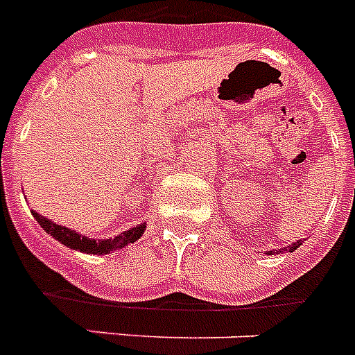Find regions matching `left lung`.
Masks as SVG:
<instances>
[{
  "label": "left lung",
  "instance_id": "left-lung-1",
  "mask_svg": "<svg viewBox=\"0 0 355 355\" xmlns=\"http://www.w3.org/2000/svg\"><path fill=\"white\" fill-rule=\"evenodd\" d=\"M299 244H301V241H297V243H293L292 246L284 248V250H282V252H293V250H297ZM275 252H277V250H273V252H270V255H273V253H275Z\"/></svg>",
  "mask_w": 355,
  "mask_h": 355
}]
</instances>
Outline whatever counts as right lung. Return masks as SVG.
Returning a JSON list of instances; mask_svg holds the SVG:
<instances>
[{
	"label": "right lung",
	"mask_w": 355,
	"mask_h": 355,
	"mask_svg": "<svg viewBox=\"0 0 355 355\" xmlns=\"http://www.w3.org/2000/svg\"><path fill=\"white\" fill-rule=\"evenodd\" d=\"M34 218L37 220V224L45 230L47 233H51L56 241H60L62 244L69 246L71 250H78V252L83 253H93V255H103V253H111L114 250H122L123 246L135 243L140 239V235L146 230V224H140L137 227H131L129 232L120 233L118 237L107 239V241H94V239H87L80 235V233L73 232L65 226H60V224H54L53 220H49L40 213L33 211Z\"/></svg>",
	"instance_id": "1"
}]
</instances>
